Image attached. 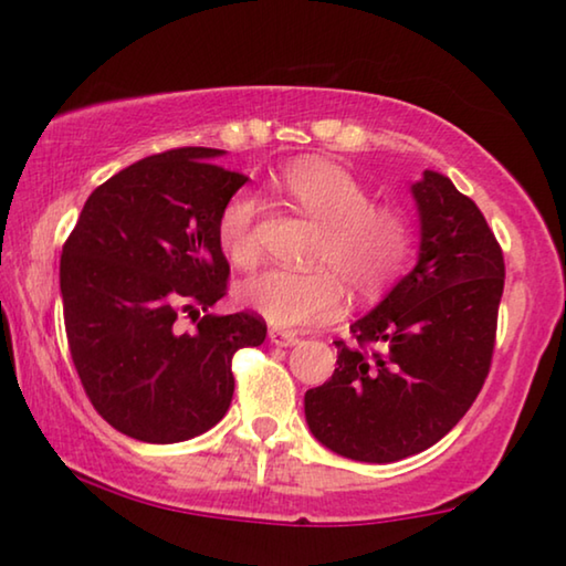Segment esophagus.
<instances>
[{
	"label": "esophagus",
	"instance_id": "1",
	"mask_svg": "<svg viewBox=\"0 0 566 566\" xmlns=\"http://www.w3.org/2000/svg\"><path fill=\"white\" fill-rule=\"evenodd\" d=\"M270 342L276 344V347H292V344L300 342V337H296L294 332H286V329H276L272 327L270 329Z\"/></svg>",
	"mask_w": 566,
	"mask_h": 566
}]
</instances>
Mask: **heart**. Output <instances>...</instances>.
Listing matches in <instances>:
<instances>
[{"label":"heart","mask_w":566,"mask_h":566,"mask_svg":"<svg viewBox=\"0 0 566 566\" xmlns=\"http://www.w3.org/2000/svg\"><path fill=\"white\" fill-rule=\"evenodd\" d=\"M284 191L322 227L312 252V272L266 270L239 284V302L276 327H312L342 310L344 282L357 294H375L405 270L411 254V224L397 207L375 205L371 191L347 169L324 159H302L284 169ZM260 205L249 191L229 197L217 219V239L229 262L252 266Z\"/></svg>","instance_id":"b5f03b06"}]
</instances>
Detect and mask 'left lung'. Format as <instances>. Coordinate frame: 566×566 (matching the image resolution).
<instances>
[{
	"mask_svg": "<svg viewBox=\"0 0 566 566\" xmlns=\"http://www.w3.org/2000/svg\"><path fill=\"white\" fill-rule=\"evenodd\" d=\"M419 262L367 317L337 339V369L304 395L324 447L354 462L387 464L437 444L484 387L504 254L484 214L452 179L427 169L411 185Z\"/></svg>",
	"mask_w": 566,
	"mask_h": 566,
	"instance_id": "8db88e82",
	"label": "left lung"
}]
</instances>
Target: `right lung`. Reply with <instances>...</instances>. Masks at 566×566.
<instances>
[{"instance_id":"right-lung-1","label":"right lung","mask_w":566,"mask_h":566,"mask_svg":"<svg viewBox=\"0 0 566 566\" xmlns=\"http://www.w3.org/2000/svg\"><path fill=\"white\" fill-rule=\"evenodd\" d=\"M219 155L179 147L134 161L92 191L62 247L74 369L102 419L139 442L212 429L232 405L234 352L266 337L260 314L207 312L229 282L217 219L247 181ZM181 316L196 329L179 333Z\"/></svg>"}]
</instances>
